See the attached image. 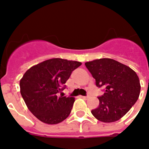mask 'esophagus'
<instances>
[{"mask_svg": "<svg viewBox=\"0 0 149 149\" xmlns=\"http://www.w3.org/2000/svg\"><path fill=\"white\" fill-rule=\"evenodd\" d=\"M81 98H84V99H87V98H89V96H83V95H81L80 96Z\"/></svg>", "mask_w": 149, "mask_h": 149, "instance_id": "34e87169", "label": "esophagus"}]
</instances>
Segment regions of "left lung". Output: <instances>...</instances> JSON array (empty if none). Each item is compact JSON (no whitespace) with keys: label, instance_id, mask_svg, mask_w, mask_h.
Instances as JSON below:
<instances>
[{"label":"left lung","instance_id":"1","mask_svg":"<svg viewBox=\"0 0 149 149\" xmlns=\"http://www.w3.org/2000/svg\"><path fill=\"white\" fill-rule=\"evenodd\" d=\"M85 65L95 80L98 87H104L98 96L99 105L91 111L98 120L113 122L125 115L140 93L137 74L130 67L113 59L102 58L87 62Z\"/></svg>","mask_w":149,"mask_h":149}]
</instances>
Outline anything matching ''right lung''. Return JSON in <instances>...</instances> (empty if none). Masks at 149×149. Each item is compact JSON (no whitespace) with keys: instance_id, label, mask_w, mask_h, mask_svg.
Instances as JSON below:
<instances>
[{"instance_id":"right-lung-1","label":"right lung","mask_w":149,"mask_h":149,"mask_svg":"<svg viewBox=\"0 0 149 149\" xmlns=\"http://www.w3.org/2000/svg\"><path fill=\"white\" fill-rule=\"evenodd\" d=\"M81 63L54 58L33 65L20 81V92L27 108L41 122L55 125L72 111L74 97L58 96L65 82Z\"/></svg>"}]
</instances>
